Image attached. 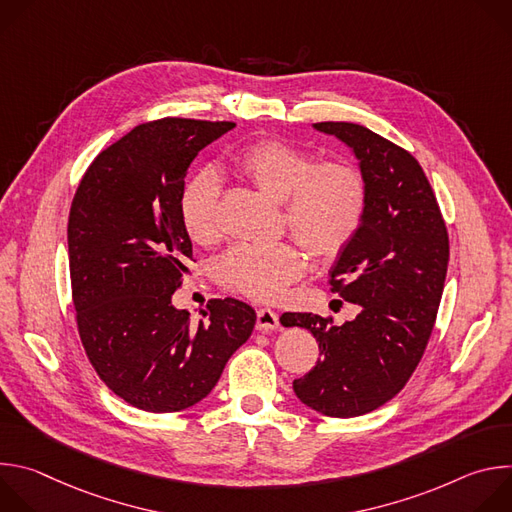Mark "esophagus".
Returning <instances> with one entry per match:
<instances>
[{
  "label": "esophagus",
  "instance_id": "obj_1",
  "mask_svg": "<svg viewBox=\"0 0 512 512\" xmlns=\"http://www.w3.org/2000/svg\"><path fill=\"white\" fill-rule=\"evenodd\" d=\"M279 328V316L269 310V308H261L257 310V330L267 332V330H277Z\"/></svg>",
  "mask_w": 512,
  "mask_h": 512
}]
</instances>
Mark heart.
Masks as SVG:
<instances>
[{
  "instance_id": "1",
  "label": "heart",
  "mask_w": 512,
  "mask_h": 512,
  "mask_svg": "<svg viewBox=\"0 0 512 512\" xmlns=\"http://www.w3.org/2000/svg\"><path fill=\"white\" fill-rule=\"evenodd\" d=\"M233 168L263 194L281 200L283 225L314 257L332 259L346 249L362 225L369 188L348 162H320L279 139L251 143ZM221 182L200 172L182 190L180 218L198 245L221 239ZM306 269L302 249L291 241L235 245L214 265L216 281L255 302H275Z\"/></svg>"
}]
</instances>
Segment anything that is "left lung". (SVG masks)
I'll return each instance as SVG.
<instances>
[{"instance_id":"left-lung-1","label":"left lung","mask_w":512,"mask_h":512,"mask_svg":"<svg viewBox=\"0 0 512 512\" xmlns=\"http://www.w3.org/2000/svg\"><path fill=\"white\" fill-rule=\"evenodd\" d=\"M354 152L367 180L362 225L338 255L330 285L358 304L352 322L285 312L283 326L308 328L316 367L294 381L302 403L328 417H356L391 401L409 381L440 308L450 239L419 162L379 133L346 121L314 123Z\"/></svg>"}]
</instances>
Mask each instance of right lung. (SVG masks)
<instances>
[{
	"instance_id": "add662e5",
	"label": "right lung",
	"mask_w": 512,
	"mask_h": 512,
	"mask_svg": "<svg viewBox=\"0 0 512 512\" xmlns=\"http://www.w3.org/2000/svg\"><path fill=\"white\" fill-rule=\"evenodd\" d=\"M233 121L141 123L87 168L68 214L72 304L101 381L129 405L174 413L202 401L247 342L255 310L210 300L202 318L172 306L192 259L180 218L184 178Z\"/></svg>"
}]
</instances>
